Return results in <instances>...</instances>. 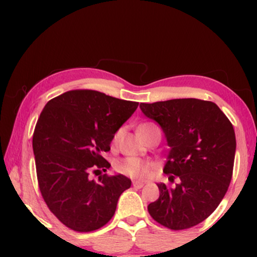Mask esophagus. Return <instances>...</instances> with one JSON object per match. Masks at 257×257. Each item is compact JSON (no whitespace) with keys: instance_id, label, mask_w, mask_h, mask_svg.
I'll return each instance as SVG.
<instances>
[{"instance_id":"esophagus-1","label":"esophagus","mask_w":257,"mask_h":257,"mask_svg":"<svg viewBox=\"0 0 257 257\" xmlns=\"http://www.w3.org/2000/svg\"><path fill=\"white\" fill-rule=\"evenodd\" d=\"M145 184H144L143 181H137V180H134V181H133V187L134 188H141Z\"/></svg>"}]
</instances>
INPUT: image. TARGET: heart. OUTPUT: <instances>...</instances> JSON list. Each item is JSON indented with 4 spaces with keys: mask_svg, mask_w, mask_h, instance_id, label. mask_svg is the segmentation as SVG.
Masks as SVG:
<instances>
[{
    "mask_svg": "<svg viewBox=\"0 0 257 257\" xmlns=\"http://www.w3.org/2000/svg\"><path fill=\"white\" fill-rule=\"evenodd\" d=\"M150 125V123H144L139 128H143V126ZM120 137V131H117L114 133L113 138H112V143L116 144L118 141ZM116 172L122 174V175L129 176L132 179H145L149 175L150 168L151 164L147 163V162L141 161V159L135 158V157H126L124 159H120L119 162L116 163Z\"/></svg>",
    "mask_w": 257,
    "mask_h": 257,
    "instance_id": "b5f03b06",
    "label": "heart"
}]
</instances>
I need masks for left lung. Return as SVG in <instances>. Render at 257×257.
Returning a JSON list of instances; mask_svg holds the SVG:
<instances>
[{
    "label": "left lung",
    "instance_id": "1",
    "mask_svg": "<svg viewBox=\"0 0 257 257\" xmlns=\"http://www.w3.org/2000/svg\"><path fill=\"white\" fill-rule=\"evenodd\" d=\"M146 117L161 125L170 147L163 172L174 188L157 184L159 198L147 206L152 219L180 231L210 216L228 190L235 155L232 123L219 106L199 99L140 104Z\"/></svg>",
    "mask_w": 257,
    "mask_h": 257
}]
</instances>
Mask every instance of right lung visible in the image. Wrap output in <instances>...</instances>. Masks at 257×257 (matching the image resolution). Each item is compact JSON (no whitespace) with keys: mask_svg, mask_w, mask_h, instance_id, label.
<instances>
[{"mask_svg":"<svg viewBox=\"0 0 257 257\" xmlns=\"http://www.w3.org/2000/svg\"><path fill=\"white\" fill-rule=\"evenodd\" d=\"M138 105L77 89L49 100L41 112L32 138L38 186L49 210L73 231L106 225L119 196L131 187V179L122 174H104L96 182L89 173L111 167L102 153L110 151L114 133Z\"/></svg>","mask_w":257,"mask_h":257,"instance_id":"1","label":"right lung"}]
</instances>
